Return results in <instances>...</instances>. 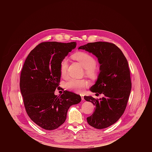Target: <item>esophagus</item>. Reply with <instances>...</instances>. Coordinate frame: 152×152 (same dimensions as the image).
Segmentation results:
<instances>
[{"label":"esophagus","mask_w":152,"mask_h":152,"mask_svg":"<svg viewBox=\"0 0 152 152\" xmlns=\"http://www.w3.org/2000/svg\"><path fill=\"white\" fill-rule=\"evenodd\" d=\"M80 97H81L82 100H84V97H83V96H83V94H80Z\"/></svg>","instance_id":"1"}]
</instances>
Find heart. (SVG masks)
<instances>
[{
  "label": "heart",
  "instance_id": "1",
  "mask_svg": "<svg viewBox=\"0 0 152 152\" xmlns=\"http://www.w3.org/2000/svg\"><path fill=\"white\" fill-rule=\"evenodd\" d=\"M72 58L79 62L83 67L85 68V72L88 76L94 77L98 72V68L96 66V60L91 54L78 52L72 55ZM68 68V60L64 58L61 60L59 65V71L62 77H66ZM88 85V82L83 79H77L71 78L65 83V87L68 90L76 93H81Z\"/></svg>",
  "mask_w": 152,
  "mask_h": 152
}]
</instances>
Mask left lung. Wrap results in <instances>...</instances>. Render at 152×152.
Masks as SVG:
<instances>
[{"instance_id":"left-lung-1","label":"left lung","mask_w":152,"mask_h":152,"mask_svg":"<svg viewBox=\"0 0 152 152\" xmlns=\"http://www.w3.org/2000/svg\"><path fill=\"white\" fill-rule=\"evenodd\" d=\"M79 49L92 53L98 58L100 72L90 90L96 96L104 95L100 99L84 96L86 101L96 106L86 120L96 129L106 128L116 123L126 110L132 88L127 61L121 50L111 42H90Z\"/></svg>"}]
</instances>
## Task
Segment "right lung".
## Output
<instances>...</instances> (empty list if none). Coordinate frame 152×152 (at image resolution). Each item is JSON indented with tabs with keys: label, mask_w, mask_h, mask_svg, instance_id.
Returning a JSON list of instances; mask_svg holds the SVG:
<instances>
[{
	"label": "right lung",
	"mask_w": 152,
	"mask_h": 152,
	"mask_svg": "<svg viewBox=\"0 0 152 152\" xmlns=\"http://www.w3.org/2000/svg\"><path fill=\"white\" fill-rule=\"evenodd\" d=\"M76 47V42H42L28 55L21 70L20 88L26 111L41 128L54 130L66 120L69 107L81 101L79 95L59 88L61 60Z\"/></svg>",
	"instance_id": "right-lung-1"
}]
</instances>
